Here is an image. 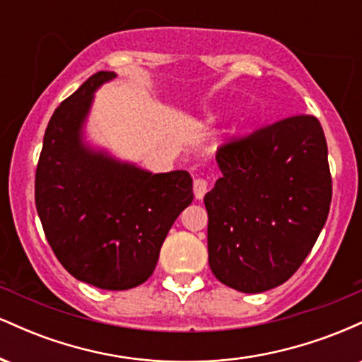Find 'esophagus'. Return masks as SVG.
Returning a JSON list of instances; mask_svg holds the SVG:
<instances>
[{"label":"esophagus","mask_w":362,"mask_h":362,"mask_svg":"<svg viewBox=\"0 0 362 362\" xmlns=\"http://www.w3.org/2000/svg\"><path fill=\"white\" fill-rule=\"evenodd\" d=\"M207 189H209V184H207L206 178H202V177L194 178V195H195V199H199V201H201V199L204 197V194L207 192Z\"/></svg>","instance_id":"obj_1"}]
</instances>
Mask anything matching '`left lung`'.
<instances>
[{
  "label": "left lung",
  "instance_id": "8db88e82",
  "mask_svg": "<svg viewBox=\"0 0 362 362\" xmlns=\"http://www.w3.org/2000/svg\"><path fill=\"white\" fill-rule=\"evenodd\" d=\"M216 161L223 175L204 197L211 271L242 293L281 286L308 257L330 211L322 124L291 115L223 143Z\"/></svg>",
  "mask_w": 362,
  "mask_h": 362
}]
</instances>
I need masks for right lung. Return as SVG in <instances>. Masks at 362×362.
<instances>
[{
  "label": "right lung",
  "mask_w": 362,
  "mask_h": 362,
  "mask_svg": "<svg viewBox=\"0 0 362 362\" xmlns=\"http://www.w3.org/2000/svg\"><path fill=\"white\" fill-rule=\"evenodd\" d=\"M98 71L54 110L35 170V206L54 255L78 281L124 291L143 284L178 214L192 202L189 172H144L81 144Z\"/></svg>",
  "instance_id": "add662e5"
}]
</instances>
